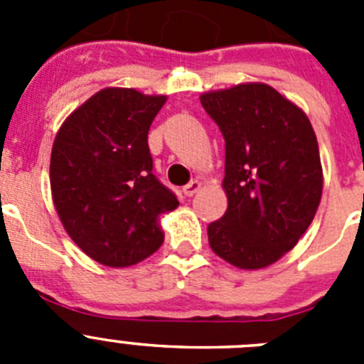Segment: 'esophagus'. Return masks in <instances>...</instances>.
<instances>
[{"label":"esophagus","mask_w":364,"mask_h":364,"mask_svg":"<svg viewBox=\"0 0 364 364\" xmlns=\"http://www.w3.org/2000/svg\"><path fill=\"white\" fill-rule=\"evenodd\" d=\"M200 188H202V182H198V180H193V182H189L188 186H184V189H182V191H184L186 197H193L195 193L200 191Z\"/></svg>","instance_id":"1"}]
</instances>
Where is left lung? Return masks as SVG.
Returning <instances> with one entry per match:
<instances>
[{"mask_svg": "<svg viewBox=\"0 0 364 364\" xmlns=\"http://www.w3.org/2000/svg\"><path fill=\"white\" fill-rule=\"evenodd\" d=\"M226 140L228 210L208 226L210 246L240 269H260L294 250L323 195L317 136L306 112L260 82L202 92Z\"/></svg>", "mask_w": 364, "mask_h": 364, "instance_id": "8db88e82", "label": "left lung"}]
</instances>
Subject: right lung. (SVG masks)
Instances as JSON below:
<instances>
[{"label":"right lung","mask_w":364,"mask_h":364,"mask_svg":"<svg viewBox=\"0 0 364 364\" xmlns=\"http://www.w3.org/2000/svg\"><path fill=\"white\" fill-rule=\"evenodd\" d=\"M166 95L105 87L74 109L50 153V191L74 244L100 264L127 268L164 242L178 200L153 175L147 133Z\"/></svg>","instance_id":"right-lung-1"}]
</instances>
